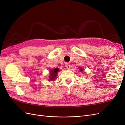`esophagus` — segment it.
<instances>
[{
    "label": "esophagus",
    "mask_w": 125,
    "mask_h": 125,
    "mask_svg": "<svg viewBox=\"0 0 125 125\" xmlns=\"http://www.w3.org/2000/svg\"><path fill=\"white\" fill-rule=\"evenodd\" d=\"M65 67L67 69H69L70 68H71V63L69 62H67L65 63Z\"/></svg>",
    "instance_id": "obj_1"
}]
</instances>
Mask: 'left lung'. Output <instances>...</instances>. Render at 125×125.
<instances>
[{"mask_svg": "<svg viewBox=\"0 0 125 125\" xmlns=\"http://www.w3.org/2000/svg\"><path fill=\"white\" fill-rule=\"evenodd\" d=\"M82 69L81 68V69H80V71H82Z\"/></svg>", "mask_w": 125, "mask_h": 125, "instance_id": "left-lung-1", "label": "left lung"}]
</instances>
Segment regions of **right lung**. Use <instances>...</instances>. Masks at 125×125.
Returning <instances> with one entry per match:
<instances>
[{
  "mask_svg": "<svg viewBox=\"0 0 125 125\" xmlns=\"http://www.w3.org/2000/svg\"><path fill=\"white\" fill-rule=\"evenodd\" d=\"M59 71V69L57 68H56L53 69V70H51V73H50V80L51 81H53L55 80V78H56L57 73H58V71ZM49 80V81H50Z\"/></svg>",
  "mask_w": 125,
  "mask_h": 125,
  "instance_id": "right-lung-1",
  "label": "right lung"
}]
</instances>
